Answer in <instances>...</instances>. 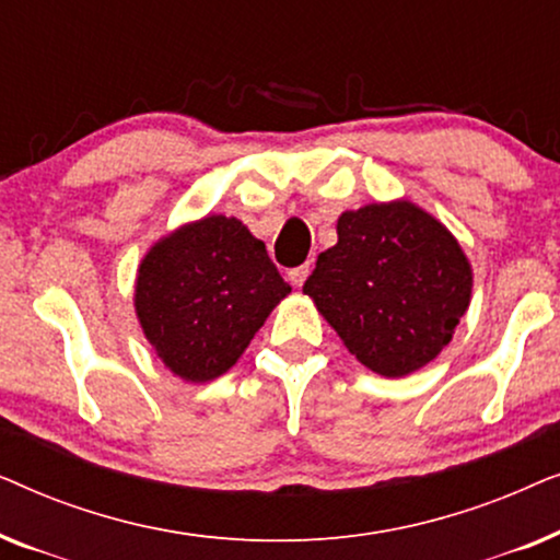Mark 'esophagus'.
Here are the masks:
<instances>
[{"label":"esophagus","instance_id":"1","mask_svg":"<svg viewBox=\"0 0 560 560\" xmlns=\"http://www.w3.org/2000/svg\"><path fill=\"white\" fill-rule=\"evenodd\" d=\"M308 275H311V265H308V262H305V265H301V267H293V270H290V272H288V280H290V282H293V285H295V288H301V285H303V282H305V280H308Z\"/></svg>","mask_w":560,"mask_h":560}]
</instances>
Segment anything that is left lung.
<instances>
[{
	"mask_svg": "<svg viewBox=\"0 0 560 560\" xmlns=\"http://www.w3.org/2000/svg\"><path fill=\"white\" fill-rule=\"evenodd\" d=\"M336 234L303 293L343 347L393 380L433 362L471 303V262L456 236L408 198L343 211Z\"/></svg>",
	"mask_w": 560,
	"mask_h": 560,
	"instance_id": "obj_1",
	"label": "left lung"
}]
</instances>
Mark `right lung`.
<instances>
[{
    "instance_id": "add662e5",
    "label": "right lung",
    "mask_w": 560,
    "mask_h": 560,
    "mask_svg": "<svg viewBox=\"0 0 560 560\" xmlns=\"http://www.w3.org/2000/svg\"><path fill=\"white\" fill-rule=\"evenodd\" d=\"M290 295V285L236 217L188 221L148 249L137 267L135 313L144 339L175 377L211 382Z\"/></svg>"
}]
</instances>
